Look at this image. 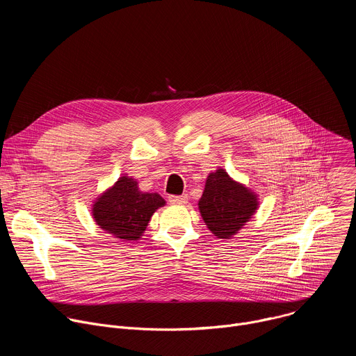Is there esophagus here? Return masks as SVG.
<instances>
[{"label":"esophagus","mask_w":356,"mask_h":356,"mask_svg":"<svg viewBox=\"0 0 356 356\" xmlns=\"http://www.w3.org/2000/svg\"><path fill=\"white\" fill-rule=\"evenodd\" d=\"M188 200L187 194H181V195H169V202L172 204H186Z\"/></svg>","instance_id":"1"}]
</instances>
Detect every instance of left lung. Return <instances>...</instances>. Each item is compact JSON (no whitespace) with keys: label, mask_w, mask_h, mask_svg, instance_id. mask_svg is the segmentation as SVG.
Returning a JSON list of instances; mask_svg holds the SVG:
<instances>
[{"label":"left lung","mask_w":356,"mask_h":356,"mask_svg":"<svg viewBox=\"0 0 356 356\" xmlns=\"http://www.w3.org/2000/svg\"><path fill=\"white\" fill-rule=\"evenodd\" d=\"M198 209L209 229L217 238L228 239L255 213L258 201L255 194L218 169L209 176Z\"/></svg>","instance_id":"8db88e82"}]
</instances>
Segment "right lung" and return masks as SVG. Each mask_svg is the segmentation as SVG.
Returning a JSON list of instances; mask_svg holds the SVG:
<instances>
[{"label":"right lung","mask_w":356,"mask_h":356,"mask_svg":"<svg viewBox=\"0 0 356 356\" xmlns=\"http://www.w3.org/2000/svg\"><path fill=\"white\" fill-rule=\"evenodd\" d=\"M162 206L165 200L158 193H142L134 179L122 176L95 201L92 216L99 228L115 238L136 241Z\"/></svg>","instance_id":"1"}]
</instances>
